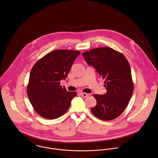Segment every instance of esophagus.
I'll return each mask as SVG.
<instances>
[{
  "label": "esophagus",
  "mask_w": 158,
  "mask_h": 158,
  "mask_svg": "<svg viewBox=\"0 0 158 158\" xmlns=\"http://www.w3.org/2000/svg\"><path fill=\"white\" fill-rule=\"evenodd\" d=\"M80 94H81V95L82 97H84V98L87 97V96H90V95H91V94H86V93H80Z\"/></svg>",
  "instance_id": "1"
}]
</instances>
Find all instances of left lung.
<instances>
[{"label": "left lung", "mask_w": 158, "mask_h": 158, "mask_svg": "<svg viewBox=\"0 0 158 158\" xmlns=\"http://www.w3.org/2000/svg\"><path fill=\"white\" fill-rule=\"evenodd\" d=\"M82 56L104 79L107 90L104 95H94L97 103L91 112L104 121L117 118L126 109L133 93L129 63L123 54L109 47L91 49Z\"/></svg>", "instance_id": "left-lung-1"}]
</instances>
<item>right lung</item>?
I'll list each match as a JSON object with an SVG mask.
<instances>
[{
    "mask_svg": "<svg viewBox=\"0 0 158 158\" xmlns=\"http://www.w3.org/2000/svg\"><path fill=\"white\" fill-rule=\"evenodd\" d=\"M80 53L73 50H55L32 67L27 93L33 109L42 117L57 118L68 110L77 94L68 92L60 85V81L66 79Z\"/></svg>",
    "mask_w": 158,
    "mask_h": 158,
    "instance_id": "obj_1",
    "label": "right lung"
}]
</instances>
